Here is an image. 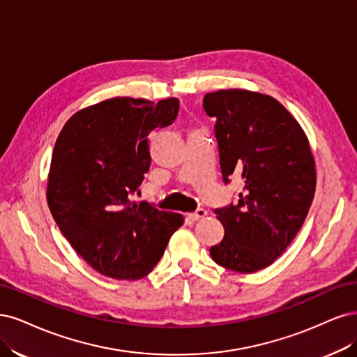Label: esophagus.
Masks as SVG:
<instances>
[{"label":"esophagus","instance_id":"obj_1","mask_svg":"<svg viewBox=\"0 0 357 357\" xmlns=\"http://www.w3.org/2000/svg\"><path fill=\"white\" fill-rule=\"evenodd\" d=\"M206 215H208V212H206L204 209H197L192 213H188V218L191 221H199V220H202V218H204Z\"/></svg>","mask_w":357,"mask_h":357}]
</instances>
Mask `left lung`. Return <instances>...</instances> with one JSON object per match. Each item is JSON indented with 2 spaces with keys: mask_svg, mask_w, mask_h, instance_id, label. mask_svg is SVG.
Segmentation results:
<instances>
[{
  "mask_svg": "<svg viewBox=\"0 0 357 357\" xmlns=\"http://www.w3.org/2000/svg\"><path fill=\"white\" fill-rule=\"evenodd\" d=\"M216 120L222 179L243 181L238 203L215 209L224 225L211 257L224 268L255 273L278 259L303 227L316 190L307 136L280 102L257 91L229 89L204 95Z\"/></svg>",
  "mask_w": 357,
  "mask_h": 357,
  "instance_id": "left-lung-1",
  "label": "left lung"
}]
</instances>
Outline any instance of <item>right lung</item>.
Returning <instances> with one entry per match:
<instances>
[{
	"label": "right lung",
	"mask_w": 357,
	"mask_h": 357,
	"mask_svg": "<svg viewBox=\"0 0 357 357\" xmlns=\"http://www.w3.org/2000/svg\"><path fill=\"white\" fill-rule=\"evenodd\" d=\"M178 111L176 98H112L75 112L57 136L49 209L77 254L107 278H145L183 224L181 213L133 202L151 165L148 135Z\"/></svg>",
	"instance_id": "right-lung-1"
}]
</instances>
